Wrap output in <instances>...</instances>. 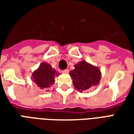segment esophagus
<instances>
[{
  "label": "esophagus",
  "instance_id": "34e87169",
  "mask_svg": "<svg viewBox=\"0 0 134 134\" xmlns=\"http://www.w3.org/2000/svg\"><path fill=\"white\" fill-rule=\"evenodd\" d=\"M62 73H64V74H68L69 73V70H62Z\"/></svg>",
  "mask_w": 134,
  "mask_h": 134
}]
</instances>
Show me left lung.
I'll return each instance as SVG.
<instances>
[{
  "instance_id": "obj_1",
  "label": "left lung",
  "mask_w": 134,
  "mask_h": 134,
  "mask_svg": "<svg viewBox=\"0 0 134 134\" xmlns=\"http://www.w3.org/2000/svg\"><path fill=\"white\" fill-rule=\"evenodd\" d=\"M70 75L75 89L80 93L98 85L101 79V72L98 67L84 60L76 64Z\"/></svg>"
}]
</instances>
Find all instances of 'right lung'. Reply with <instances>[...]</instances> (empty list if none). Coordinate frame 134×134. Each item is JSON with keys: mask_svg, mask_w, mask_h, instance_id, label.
Returning <instances> with one entry per match:
<instances>
[{"mask_svg": "<svg viewBox=\"0 0 134 134\" xmlns=\"http://www.w3.org/2000/svg\"><path fill=\"white\" fill-rule=\"evenodd\" d=\"M59 73L47 62H42L37 70H36L31 76V79L40 89H45L48 91L54 83V77L58 76Z\"/></svg>", "mask_w": 134, "mask_h": 134, "instance_id": "add662e5", "label": "right lung"}]
</instances>
